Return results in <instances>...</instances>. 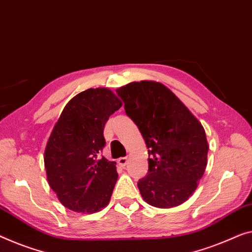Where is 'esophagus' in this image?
I'll return each instance as SVG.
<instances>
[{
	"label": "esophagus",
	"instance_id": "esophagus-1",
	"mask_svg": "<svg viewBox=\"0 0 252 252\" xmlns=\"http://www.w3.org/2000/svg\"><path fill=\"white\" fill-rule=\"evenodd\" d=\"M118 163L121 165V166L125 167L127 163V157H120V158L118 159Z\"/></svg>",
	"mask_w": 252,
	"mask_h": 252
}]
</instances>
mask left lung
Here are the masks:
<instances>
[{"mask_svg":"<svg viewBox=\"0 0 252 252\" xmlns=\"http://www.w3.org/2000/svg\"><path fill=\"white\" fill-rule=\"evenodd\" d=\"M148 148V174L138 188L147 204L171 208L194 192L207 166L201 123L163 84L144 80L116 89Z\"/></svg>","mask_w":252,"mask_h":252,"instance_id":"8db88e82","label":"left lung"}]
</instances>
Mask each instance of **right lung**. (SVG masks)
Instances as JSON below:
<instances>
[{"mask_svg": "<svg viewBox=\"0 0 252 252\" xmlns=\"http://www.w3.org/2000/svg\"><path fill=\"white\" fill-rule=\"evenodd\" d=\"M122 102L108 88L87 89L63 108L48 138L44 164L48 185L64 207L96 213L113 193L116 163L100 155L104 126Z\"/></svg>", "mask_w": 252, "mask_h": 252, "instance_id": "right-lung-1", "label": "right lung"}]
</instances>
